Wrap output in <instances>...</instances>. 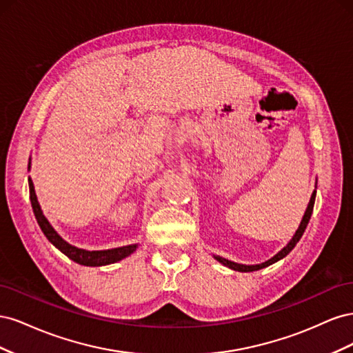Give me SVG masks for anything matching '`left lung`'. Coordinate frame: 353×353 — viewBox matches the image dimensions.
I'll return each instance as SVG.
<instances>
[{
	"instance_id": "obj_1",
	"label": "left lung",
	"mask_w": 353,
	"mask_h": 353,
	"mask_svg": "<svg viewBox=\"0 0 353 353\" xmlns=\"http://www.w3.org/2000/svg\"><path fill=\"white\" fill-rule=\"evenodd\" d=\"M315 196H316V181H315V190L312 191L311 199H309L307 208H306V210H305V215H303V218H302V221H301V225H299V228L296 230V232H294V236L292 237V240L288 241L279 253L274 254L271 259L265 261V262H262V263H258V265H243V263H237V262L228 261V259H225V258H221V256H216V254H213V258H215V259H216L219 263H222L223 266H227V268L234 270V271H239V272H253V271H259V270H262V268H266V266H270V265H272V263H275V262L281 261L283 258H285V256L294 249V245L299 243V240L302 239L303 232H305V230H306V227H307V222H309V219H311V215H312L314 203H315Z\"/></svg>"
}]
</instances>
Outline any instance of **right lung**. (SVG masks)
I'll return each mask as SVG.
<instances>
[{
    "instance_id": "obj_1",
    "label": "right lung",
    "mask_w": 353,
    "mask_h": 353,
    "mask_svg": "<svg viewBox=\"0 0 353 353\" xmlns=\"http://www.w3.org/2000/svg\"><path fill=\"white\" fill-rule=\"evenodd\" d=\"M28 169H30V159H29ZM28 183H29V194H30L32 209H34L38 225L41 227L42 232H44V236L48 239V241L54 245V248H57L63 254H66L68 258L72 259L73 262H77L83 266H104V265L119 262V261L128 258V256L132 254L137 250V248H138L137 243L122 245V248L105 249V250H85V249L77 248V245L68 243L65 239H61V236L54 228H52V225L48 222L44 213H42L41 205H39L37 193H35V187H34V183H32L30 176L28 179Z\"/></svg>"
}]
</instances>
